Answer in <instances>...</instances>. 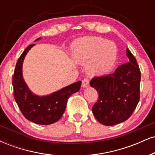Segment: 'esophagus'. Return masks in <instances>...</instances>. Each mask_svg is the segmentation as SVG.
<instances>
[{"label":"esophagus","mask_w":155,"mask_h":155,"mask_svg":"<svg viewBox=\"0 0 155 155\" xmlns=\"http://www.w3.org/2000/svg\"><path fill=\"white\" fill-rule=\"evenodd\" d=\"M90 85V79L87 78H85L82 80V87H87Z\"/></svg>","instance_id":"obj_1"}]
</instances>
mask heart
<instances>
[{
	"instance_id": "obj_1",
	"label": "heart",
	"mask_w": 155,
	"mask_h": 155,
	"mask_svg": "<svg viewBox=\"0 0 155 155\" xmlns=\"http://www.w3.org/2000/svg\"><path fill=\"white\" fill-rule=\"evenodd\" d=\"M73 55L78 63H87L89 74L101 75L108 71L116 63L117 47L114 42L104 38L86 37L75 42Z\"/></svg>"
}]
</instances>
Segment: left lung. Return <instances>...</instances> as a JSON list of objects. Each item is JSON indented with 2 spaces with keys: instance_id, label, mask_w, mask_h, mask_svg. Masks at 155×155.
Wrapping results in <instances>:
<instances>
[{
  "instance_id": "1",
  "label": "left lung",
  "mask_w": 155,
  "mask_h": 155,
  "mask_svg": "<svg viewBox=\"0 0 155 155\" xmlns=\"http://www.w3.org/2000/svg\"><path fill=\"white\" fill-rule=\"evenodd\" d=\"M126 54L129 63L120 65L113 74L95 76L90 81V86L99 94L92 113L104 125H114L127 120L140 100V68L128 49Z\"/></svg>"
}]
</instances>
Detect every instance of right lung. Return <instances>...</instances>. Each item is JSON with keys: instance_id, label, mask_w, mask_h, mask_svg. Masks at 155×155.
Segmentation results:
<instances>
[{"instance_id": "add662e5", "label": "right lung", "mask_w": 155, "mask_h": 155, "mask_svg": "<svg viewBox=\"0 0 155 155\" xmlns=\"http://www.w3.org/2000/svg\"><path fill=\"white\" fill-rule=\"evenodd\" d=\"M34 45L31 44L25 49L16 64L12 80L14 97L19 110L27 120L35 124L47 125L54 123L61 118L68 100L72 94L79 91L81 81L72 84L47 96L39 97L33 95L23 79L22 67L26 54Z\"/></svg>"}]
</instances>
